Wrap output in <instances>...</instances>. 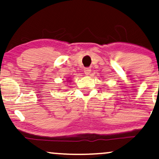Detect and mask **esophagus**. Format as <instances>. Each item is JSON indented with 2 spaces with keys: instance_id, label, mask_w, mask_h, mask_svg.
I'll return each instance as SVG.
<instances>
[{
  "instance_id": "obj_1",
  "label": "esophagus",
  "mask_w": 159,
  "mask_h": 159,
  "mask_svg": "<svg viewBox=\"0 0 159 159\" xmlns=\"http://www.w3.org/2000/svg\"><path fill=\"white\" fill-rule=\"evenodd\" d=\"M90 73H91V69H90V68H84V73H85L86 75H89Z\"/></svg>"
}]
</instances>
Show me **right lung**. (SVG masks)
Wrapping results in <instances>:
<instances>
[{
	"instance_id": "1",
	"label": "right lung",
	"mask_w": 159,
	"mask_h": 159,
	"mask_svg": "<svg viewBox=\"0 0 159 159\" xmlns=\"http://www.w3.org/2000/svg\"><path fill=\"white\" fill-rule=\"evenodd\" d=\"M69 82H70V80H69Z\"/></svg>"
}]
</instances>
